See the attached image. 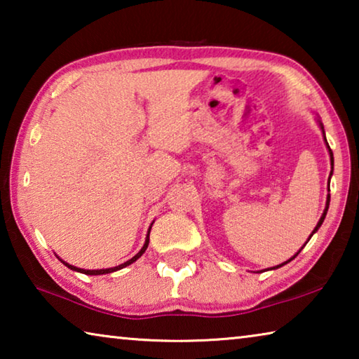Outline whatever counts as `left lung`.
Masks as SVG:
<instances>
[{"instance_id":"8db88e82","label":"left lung","mask_w":359,"mask_h":359,"mask_svg":"<svg viewBox=\"0 0 359 359\" xmlns=\"http://www.w3.org/2000/svg\"><path fill=\"white\" fill-rule=\"evenodd\" d=\"M318 123H320V128H321V131H323V136H325V128H323V123H321V121L318 120ZM325 142H326V136H325ZM326 145H327V142H326ZM327 150H330V156H331V166H334V158H332V150L330 149V145H327ZM331 175H332V169H331V174H330V179H331ZM327 190H330V182H327ZM330 199H331V196H330V194H327V199H326V208H325V210H323V215H321V218H320V220H318V223H317V226H315V229L312 231V234H311V238H312V236L315 234V233H317V231H318V228L321 226V223H323L325 222V217H326V212H327V208H330ZM311 238H309L307 239V242L309 241H311ZM307 242H306V244H307ZM306 244H304V245H306ZM302 245V247H304ZM301 247V248H302ZM301 252V250H299ZM299 252H297L296 255H294V257H291L288 261H285V263H282V264H278V266H274V267H271V269H278V267H282L283 264H287V263H290V261L291 259H294L296 257H297V255H299Z\"/></svg>"}]
</instances>
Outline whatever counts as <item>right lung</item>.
Here are the masks:
<instances>
[{
	"mask_svg": "<svg viewBox=\"0 0 359 359\" xmlns=\"http://www.w3.org/2000/svg\"><path fill=\"white\" fill-rule=\"evenodd\" d=\"M154 224V223H151ZM150 229H151V226L149 228V233H147V238H145V244H144V247L141 248V250H139V253H136L135 257H133L131 259H128V261H125L123 264H118V266H115V267H109V269H81V267H76V266H71L69 263H66V261H63V264L65 266H68L69 269H72V271H77V272H81V274H85V276H102V274H111V272H115V271H118V269H123V267H126V266H130L131 263H135V261L137 259V258H141L142 257V253L147 250V247H149V236H150Z\"/></svg>",
	"mask_w": 359,
	"mask_h": 359,
	"instance_id": "1",
	"label": "right lung"
}]
</instances>
